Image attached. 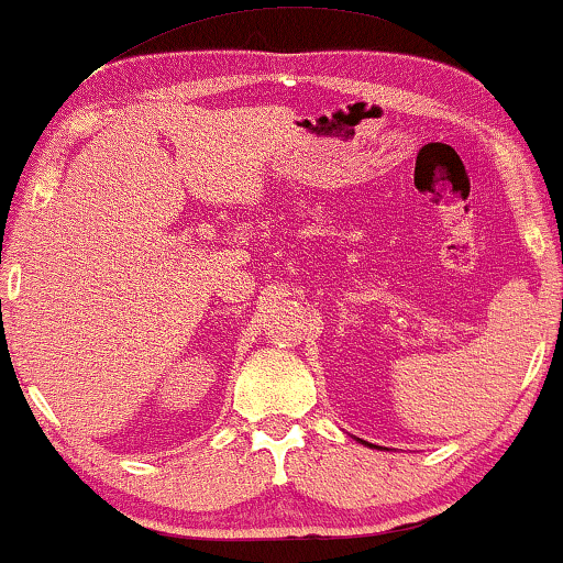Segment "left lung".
<instances>
[{
	"instance_id": "1",
	"label": "left lung",
	"mask_w": 563,
	"mask_h": 563,
	"mask_svg": "<svg viewBox=\"0 0 563 563\" xmlns=\"http://www.w3.org/2000/svg\"><path fill=\"white\" fill-rule=\"evenodd\" d=\"M364 444H367V442H364ZM369 448H375V444H369Z\"/></svg>"
}]
</instances>
